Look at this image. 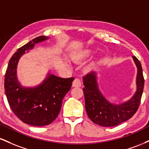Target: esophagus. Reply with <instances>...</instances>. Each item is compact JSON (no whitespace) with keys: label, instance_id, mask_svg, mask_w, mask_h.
<instances>
[{"label":"esophagus","instance_id":"obj_1","mask_svg":"<svg viewBox=\"0 0 149 149\" xmlns=\"http://www.w3.org/2000/svg\"><path fill=\"white\" fill-rule=\"evenodd\" d=\"M73 87H75V88H78V87H81L82 86V83H81V80H80L79 78H76L73 82V84H72Z\"/></svg>","mask_w":149,"mask_h":149}]
</instances>
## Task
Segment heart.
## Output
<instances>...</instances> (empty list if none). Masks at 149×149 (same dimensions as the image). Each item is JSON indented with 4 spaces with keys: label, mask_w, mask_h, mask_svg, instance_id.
<instances>
[{
    "label": "heart",
    "mask_w": 149,
    "mask_h": 149,
    "mask_svg": "<svg viewBox=\"0 0 149 149\" xmlns=\"http://www.w3.org/2000/svg\"><path fill=\"white\" fill-rule=\"evenodd\" d=\"M90 50H86L85 51V52H83V53H81V54H80L77 57V59H83V58H84L85 57H87V56H88L89 54H90Z\"/></svg>",
    "instance_id": "heart-1"
}]
</instances>
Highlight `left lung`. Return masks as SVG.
I'll use <instances>...</instances> for the list:
<instances>
[{"label": "left lung", "instance_id": "obj_1", "mask_svg": "<svg viewBox=\"0 0 149 149\" xmlns=\"http://www.w3.org/2000/svg\"><path fill=\"white\" fill-rule=\"evenodd\" d=\"M132 57L137 67V89L134 96L122 104H111L104 98L98 89L95 72H91L83 77L85 109L88 117L95 124L103 127L118 125L131 118L139 109L144 78L139 60L135 56Z\"/></svg>", "mask_w": 149, "mask_h": 149}]
</instances>
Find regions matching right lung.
<instances>
[{
  "label": "right lung",
  "mask_w": 149,
  "mask_h": 149,
  "mask_svg": "<svg viewBox=\"0 0 149 149\" xmlns=\"http://www.w3.org/2000/svg\"><path fill=\"white\" fill-rule=\"evenodd\" d=\"M47 38L40 36L19 47L10 59L5 75V92L12 111L23 123L38 127L50 124L57 118L63 99L74 80L73 77L62 78L49 74L36 88H24L19 84L16 69L20 57L36 43Z\"/></svg>",
  "instance_id": "add662e5"
}]
</instances>
